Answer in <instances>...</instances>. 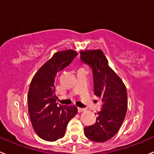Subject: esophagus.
Listing matches in <instances>:
<instances>
[{
    "label": "esophagus",
    "mask_w": 154,
    "mask_h": 154,
    "mask_svg": "<svg viewBox=\"0 0 154 154\" xmlns=\"http://www.w3.org/2000/svg\"><path fill=\"white\" fill-rule=\"evenodd\" d=\"M77 110H78L79 113H81V112L85 111V110H86V109H85V108H81V107H78V108H77Z\"/></svg>",
    "instance_id": "esophagus-1"
}]
</instances>
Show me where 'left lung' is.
<instances>
[{
	"mask_svg": "<svg viewBox=\"0 0 154 154\" xmlns=\"http://www.w3.org/2000/svg\"><path fill=\"white\" fill-rule=\"evenodd\" d=\"M80 60L92 68L94 93L103 101L96 122L85 127L84 134L91 141L104 142L116 135L124 120L127 110V91L121 79L109 67L101 50L81 51Z\"/></svg>",
	"mask_w": 154,
	"mask_h": 154,
	"instance_id": "1",
	"label": "left lung"
}]
</instances>
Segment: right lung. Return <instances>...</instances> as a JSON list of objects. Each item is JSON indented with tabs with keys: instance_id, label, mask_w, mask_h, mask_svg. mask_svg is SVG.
<instances>
[{
	"instance_id": "obj_1",
	"label": "right lung",
	"mask_w": 154,
	"mask_h": 154,
	"mask_svg": "<svg viewBox=\"0 0 154 154\" xmlns=\"http://www.w3.org/2000/svg\"><path fill=\"white\" fill-rule=\"evenodd\" d=\"M77 55L72 50L57 52L38 70L30 83V119L36 133L45 141L63 138L68 122L77 113L76 106L56 103L54 85L58 72L68 66Z\"/></svg>"
}]
</instances>
